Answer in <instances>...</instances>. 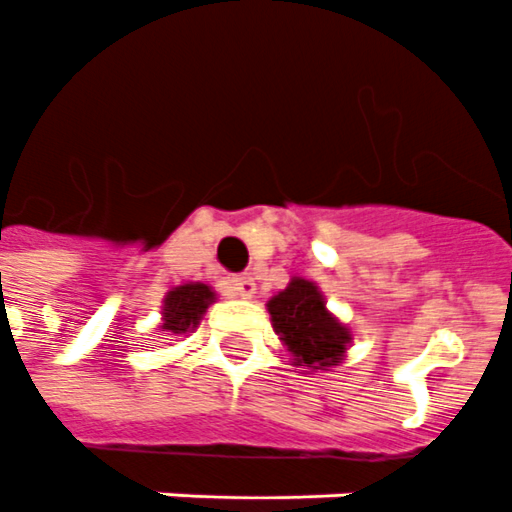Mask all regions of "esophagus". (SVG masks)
<instances>
[{"instance_id":"1","label":"esophagus","mask_w":512,"mask_h":512,"mask_svg":"<svg viewBox=\"0 0 512 512\" xmlns=\"http://www.w3.org/2000/svg\"><path fill=\"white\" fill-rule=\"evenodd\" d=\"M230 290L237 298H253V293H256V280L253 277H232Z\"/></svg>"}]
</instances>
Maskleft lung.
Returning a JSON list of instances; mask_svg holds the SVG:
<instances>
[{
	"label": "left lung",
	"instance_id": "left-lung-1",
	"mask_svg": "<svg viewBox=\"0 0 512 512\" xmlns=\"http://www.w3.org/2000/svg\"><path fill=\"white\" fill-rule=\"evenodd\" d=\"M269 320L282 346L301 372L333 370L343 365L354 333L341 322L322 296L320 285L306 277H290L288 288L267 301Z\"/></svg>",
	"mask_w": 512,
	"mask_h": 512
}]
</instances>
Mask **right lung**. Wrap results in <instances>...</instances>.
I'll list each match as a JSON object with an SVG mask.
<instances>
[{
	"label": "right lung",
	"instance_id": "add662e5",
	"mask_svg": "<svg viewBox=\"0 0 512 512\" xmlns=\"http://www.w3.org/2000/svg\"><path fill=\"white\" fill-rule=\"evenodd\" d=\"M214 301L216 290L206 282H182L171 288L161 304V330L169 335L192 333Z\"/></svg>",
	"mask_w": 512,
	"mask_h": 512
}]
</instances>
